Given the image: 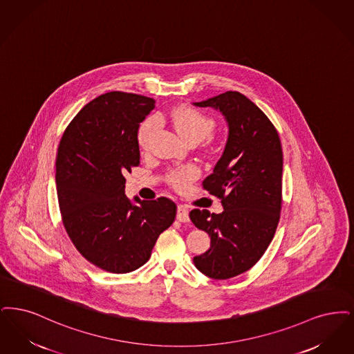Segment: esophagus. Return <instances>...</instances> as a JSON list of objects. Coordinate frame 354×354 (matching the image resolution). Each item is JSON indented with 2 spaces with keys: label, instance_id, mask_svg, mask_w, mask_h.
Wrapping results in <instances>:
<instances>
[{
  "label": "esophagus",
  "instance_id": "esophagus-1",
  "mask_svg": "<svg viewBox=\"0 0 354 354\" xmlns=\"http://www.w3.org/2000/svg\"><path fill=\"white\" fill-rule=\"evenodd\" d=\"M177 219L180 222H189V210L185 205H178L177 207Z\"/></svg>",
  "mask_w": 354,
  "mask_h": 354
}]
</instances>
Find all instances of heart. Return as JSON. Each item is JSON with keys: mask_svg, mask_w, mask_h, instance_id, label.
I'll return each mask as SVG.
<instances>
[{"mask_svg": "<svg viewBox=\"0 0 354 354\" xmlns=\"http://www.w3.org/2000/svg\"><path fill=\"white\" fill-rule=\"evenodd\" d=\"M157 122H169L174 125L177 132L186 138L187 141H201L212 135L216 123L212 118L202 113L198 109L193 107H180L167 109L156 115ZM154 120L147 119L138 127L136 140L138 149L141 152H148L151 147V138L154 132ZM201 169L194 164H187L178 168L170 170L167 176V181L174 189L184 190L192 181L200 177Z\"/></svg>", "mask_w": 354, "mask_h": 354, "instance_id": "1", "label": "heart"}]
</instances>
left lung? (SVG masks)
Returning <instances> with one entry per match:
<instances>
[{"label": "left lung", "mask_w": 354, "mask_h": 354, "mask_svg": "<svg viewBox=\"0 0 354 354\" xmlns=\"http://www.w3.org/2000/svg\"><path fill=\"white\" fill-rule=\"evenodd\" d=\"M194 104L219 109L229 124L223 154L202 183L225 210L189 214L212 239L210 248L194 257L196 267L225 280L254 267L275 235L283 201L281 142L274 124L243 93L227 91Z\"/></svg>", "instance_id": "obj_1"}]
</instances>
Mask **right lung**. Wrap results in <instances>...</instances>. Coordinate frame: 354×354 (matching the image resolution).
Here are the masks:
<instances>
[{
  "label": "right lung",
  "mask_w": 354,
  "mask_h": 354,
  "mask_svg": "<svg viewBox=\"0 0 354 354\" xmlns=\"http://www.w3.org/2000/svg\"><path fill=\"white\" fill-rule=\"evenodd\" d=\"M154 103L136 93L100 95L79 111L58 147L63 226L83 258L112 274L145 264L177 213L167 197L132 205L124 194V174L140 164L138 125Z\"/></svg>",
  "instance_id": "1"
}]
</instances>
